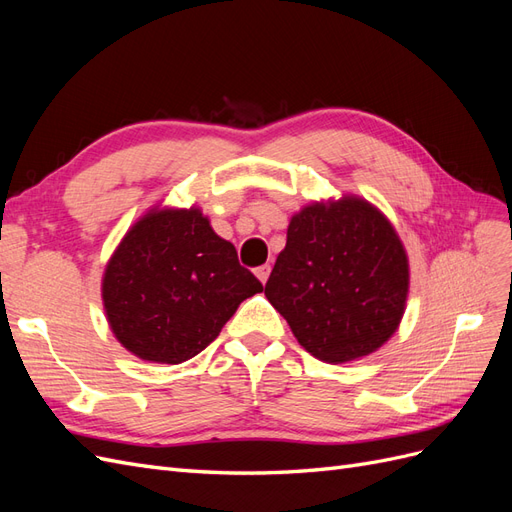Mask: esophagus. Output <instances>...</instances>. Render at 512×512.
I'll use <instances>...</instances> for the list:
<instances>
[{"mask_svg": "<svg viewBox=\"0 0 512 512\" xmlns=\"http://www.w3.org/2000/svg\"><path fill=\"white\" fill-rule=\"evenodd\" d=\"M254 273H256V277H258V280H260L262 284H267L269 273H271V265H262V267L254 269Z\"/></svg>", "mask_w": 512, "mask_h": 512, "instance_id": "34e87169", "label": "esophagus"}]
</instances>
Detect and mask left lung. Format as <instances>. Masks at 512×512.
<instances>
[{
  "label": "left lung",
  "mask_w": 512,
  "mask_h": 512,
  "mask_svg": "<svg viewBox=\"0 0 512 512\" xmlns=\"http://www.w3.org/2000/svg\"><path fill=\"white\" fill-rule=\"evenodd\" d=\"M408 256L384 215L356 196L292 215L265 294L316 359L378 350L404 316Z\"/></svg>",
  "instance_id": "1"
}]
</instances>
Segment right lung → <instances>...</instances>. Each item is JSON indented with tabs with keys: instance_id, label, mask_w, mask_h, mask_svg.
Masks as SVG:
<instances>
[{
	"instance_id": "add662e5",
	"label": "right lung",
	"mask_w": 512,
	"mask_h": 512,
	"mask_svg": "<svg viewBox=\"0 0 512 512\" xmlns=\"http://www.w3.org/2000/svg\"><path fill=\"white\" fill-rule=\"evenodd\" d=\"M262 292L237 250L200 209H153L111 256L102 301L119 344L151 363L177 365L205 350L237 307Z\"/></svg>"
}]
</instances>
